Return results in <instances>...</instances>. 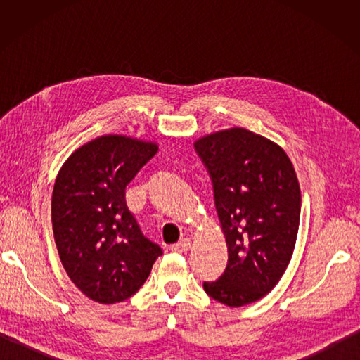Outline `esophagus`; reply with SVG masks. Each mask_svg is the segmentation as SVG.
Wrapping results in <instances>:
<instances>
[{
  "mask_svg": "<svg viewBox=\"0 0 360 360\" xmlns=\"http://www.w3.org/2000/svg\"><path fill=\"white\" fill-rule=\"evenodd\" d=\"M190 246H192V241H190L188 238H184V240L178 241L176 244H172L170 249L173 252H179V254H182V252H187L190 249Z\"/></svg>",
  "mask_w": 360,
  "mask_h": 360,
  "instance_id": "1",
  "label": "esophagus"
}]
</instances>
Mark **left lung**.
<instances>
[{
	"label": "left lung",
	"instance_id": "1",
	"mask_svg": "<svg viewBox=\"0 0 360 360\" xmlns=\"http://www.w3.org/2000/svg\"><path fill=\"white\" fill-rule=\"evenodd\" d=\"M195 150L210 174L229 259L204 290L227 307H244L271 292L292 257L302 195L281 147L244 128L204 136Z\"/></svg>",
	"mask_w": 360,
	"mask_h": 360
}]
</instances>
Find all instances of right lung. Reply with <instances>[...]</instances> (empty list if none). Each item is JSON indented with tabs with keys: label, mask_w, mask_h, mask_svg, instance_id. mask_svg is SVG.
I'll return each instance as SVG.
<instances>
[{
	"label": "right lung",
	"mask_w": 360,
	"mask_h": 360,
	"mask_svg": "<svg viewBox=\"0 0 360 360\" xmlns=\"http://www.w3.org/2000/svg\"><path fill=\"white\" fill-rule=\"evenodd\" d=\"M158 145L108 134L82 145L58 172L51 217L66 274L91 300L111 304L136 294L162 255L141 231L125 188Z\"/></svg>",
	"instance_id": "right-lung-1"
}]
</instances>
